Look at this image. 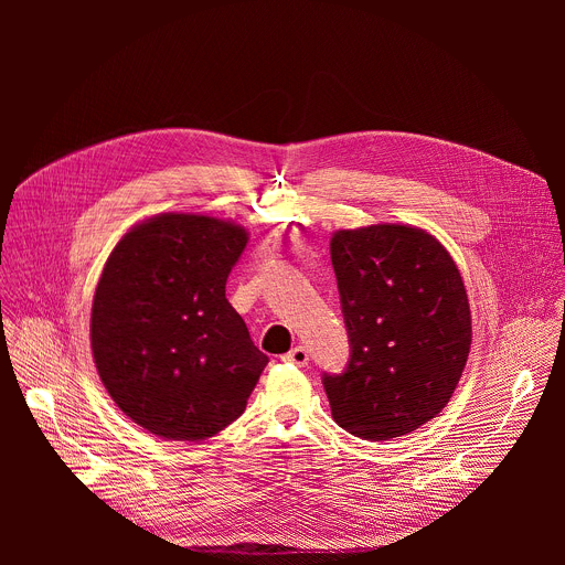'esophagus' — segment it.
<instances>
[{"label": "esophagus", "instance_id": "1", "mask_svg": "<svg viewBox=\"0 0 565 565\" xmlns=\"http://www.w3.org/2000/svg\"><path fill=\"white\" fill-rule=\"evenodd\" d=\"M284 360L290 362V364H295V366H303V364H308V351H306L303 347H295V349H290V351L284 355Z\"/></svg>", "mask_w": 565, "mask_h": 565}]
</instances>
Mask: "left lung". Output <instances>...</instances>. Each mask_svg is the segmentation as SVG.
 <instances>
[{"label": "left lung", "mask_w": 565, "mask_h": 565, "mask_svg": "<svg viewBox=\"0 0 565 565\" xmlns=\"http://www.w3.org/2000/svg\"><path fill=\"white\" fill-rule=\"evenodd\" d=\"M331 259L351 355L321 384L333 420L377 443L412 434L449 402L471 344L460 273L425 230H340Z\"/></svg>", "instance_id": "8db88e82"}]
</instances>
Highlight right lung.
<instances>
[{
	"instance_id": "right-lung-1",
	"label": "right lung",
	"mask_w": 565,
	"mask_h": 565,
	"mask_svg": "<svg viewBox=\"0 0 565 565\" xmlns=\"http://www.w3.org/2000/svg\"><path fill=\"white\" fill-rule=\"evenodd\" d=\"M248 244L244 227L160 214L114 248L92 308L96 369L136 425L201 443L246 412L268 364L225 281Z\"/></svg>"
}]
</instances>
